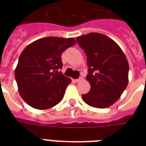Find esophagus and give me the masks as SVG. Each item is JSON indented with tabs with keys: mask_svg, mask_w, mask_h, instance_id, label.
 <instances>
[{
	"mask_svg": "<svg viewBox=\"0 0 146 146\" xmlns=\"http://www.w3.org/2000/svg\"><path fill=\"white\" fill-rule=\"evenodd\" d=\"M82 79H83V78H82V77H80V78H79V79H77V80H74V81H75L76 82H80V81H82Z\"/></svg>",
	"mask_w": 146,
	"mask_h": 146,
	"instance_id": "obj_1",
	"label": "esophagus"
}]
</instances>
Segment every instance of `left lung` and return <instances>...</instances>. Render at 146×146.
I'll list each match as a JSON object with an SVG mask.
<instances>
[{
  "instance_id": "obj_1",
  "label": "left lung",
  "mask_w": 146,
  "mask_h": 146,
  "mask_svg": "<svg viewBox=\"0 0 146 146\" xmlns=\"http://www.w3.org/2000/svg\"><path fill=\"white\" fill-rule=\"evenodd\" d=\"M84 50L89 66L87 81L90 91L82 95L88 105L97 108L111 106L120 98L128 84L129 64L120 46L111 38L90 33L76 38Z\"/></svg>"
}]
</instances>
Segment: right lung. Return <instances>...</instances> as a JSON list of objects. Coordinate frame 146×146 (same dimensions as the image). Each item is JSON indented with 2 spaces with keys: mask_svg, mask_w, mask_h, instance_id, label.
Instances as JSON below:
<instances>
[{
  "mask_svg": "<svg viewBox=\"0 0 146 146\" xmlns=\"http://www.w3.org/2000/svg\"><path fill=\"white\" fill-rule=\"evenodd\" d=\"M73 38L45 37L25 48L15 69L22 98L33 108L45 110L61 102L70 78L58 72L63 51L76 44Z\"/></svg>",
  "mask_w": 146,
  "mask_h": 146,
  "instance_id": "obj_1",
  "label": "right lung"
}]
</instances>
